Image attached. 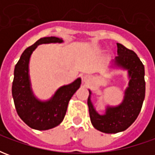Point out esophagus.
<instances>
[{
	"label": "esophagus",
	"instance_id": "obj_1",
	"mask_svg": "<svg viewBox=\"0 0 155 155\" xmlns=\"http://www.w3.org/2000/svg\"><path fill=\"white\" fill-rule=\"evenodd\" d=\"M87 78H88L87 75H84V81H87Z\"/></svg>",
	"mask_w": 155,
	"mask_h": 155
}]
</instances>
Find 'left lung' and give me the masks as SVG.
Wrapping results in <instances>:
<instances>
[{"label":"left lung","mask_w":155,"mask_h":155,"mask_svg":"<svg viewBox=\"0 0 155 155\" xmlns=\"http://www.w3.org/2000/svg\"><path fill=\"white\" fill-rule=\"evenodd\" d=\"M117 48L118 55L112 61L111 67L127 71L129 78L123 101L116 106L107 105L103 114H99L94 109L90 90L87 101L91 124L96 130L106 134H116L128 129L140 114L145 96L143 63L133 51L123 45L117 43Z\"/></svg>","instance_id":"1"}]
</instances>
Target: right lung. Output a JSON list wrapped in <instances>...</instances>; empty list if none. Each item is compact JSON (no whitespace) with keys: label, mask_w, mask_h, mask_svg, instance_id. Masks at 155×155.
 I'll return each instance as SVG.
<instances>
[{"label":"right lung","mask_w":155,"mask_h":155,"mask_svg":"<svg viewBox=\"0 0 155 155\" xmlns=\"http://www.w3.org/2000/svg\"><path fill=\"white\" fill-rule=\"evenodd\" d=\"M62 42V39L55 36L41 38L25 49L15 66L12 96L15 110L20 118L34 130H47L59 125L64 120L69 101L81 86V79L77 78L71 84L61 86L47 101L39 100L33 93L29 74L33 51L40 45Z\"/></svg>","instance_id":"obj_1"}]
</instances>
